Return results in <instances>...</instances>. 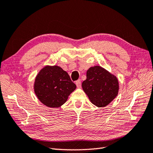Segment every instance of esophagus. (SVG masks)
<instances>
[{"label": "esophagus", "mask_w": 153, "mask_h": 153, "mask_svg": "<svg viewBox=\"0 0 153 153\" xmlns=\"http://www.w3.org/2000/svg\"><path fill=\"white\" fill-rule=\"evenodd\" d=\"M75 84H76V86L78 88H80L81 87V81H80V80H76Z\"/></svg>", "instance_id": "1"}]
</instances>
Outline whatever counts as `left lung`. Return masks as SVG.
<instances>
[{
	"mask_svg": "<svg viewBox=\"0 0 153 153\" xmlns=\"http://www.w3.org/2000/svg\"><path fill=\"white\" fill-rule=\"evenodd\" d=\"M82 87L91 103L98 107L109 104L117 96L119 90L117 76L98 65L88 69Z\"/></svg>",
	"mask_w": 153,
	"mask_h": 153,
	"instance_id": "left-lung-1",
	"label": "left lung"
}]
</instances>
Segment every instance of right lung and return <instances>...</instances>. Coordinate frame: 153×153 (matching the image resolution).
<instances>
[{
    "mask_svg": "<svg viewBox=\"0 0 153 153\" xmlns=\"http://www.w3.org/2000/svg\"><path fill=\"white\" fill-rule=\"evenodd\" d=\"M76 88L68 73L57 65L44 67L37 74L34 83L36 97L50 108L62 106Z\"/></svg>",
    "mask_w": 153,
    "mask_h": 153,
    "instance_id": "add662e5",
    "label": "right lung"
}]
</instances>
